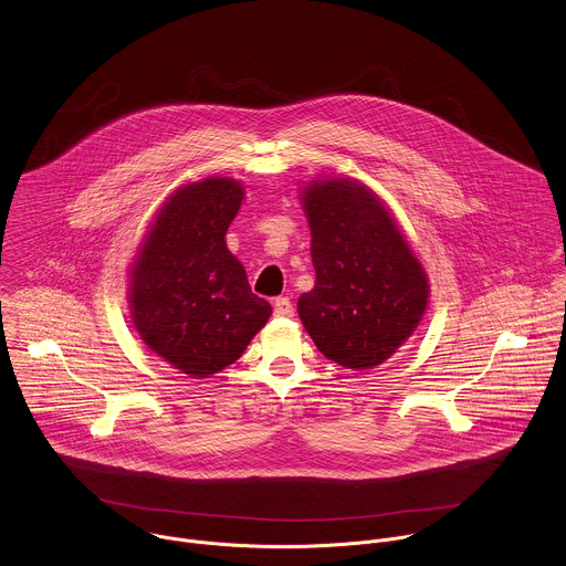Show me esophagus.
I'll return each instance as SVG.
<instances>
[{"mask_svg": "<svg viewBox=\"0 0 566 566\" xmlns=\"http://www.w3.org/2000/svg\"><path fill=\"white\" fill-rule=\"evenodd\" d=\"M274 316L276 318H292L294 316V305L287 296H281L274 301Z\"/></svg>", "mask_w": 566, "mask_h": 566, "instance_id": "obj_1", "label": "esophagus"}]
</instances>
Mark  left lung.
<instances>
[{
  "label": "left lung",
  "mask_w": 566,
  "mask_h": 566,
  "mask_svg": "<svg viewBox=\"0 0 566 566\" xmlns=\"http://www.w3.org/2000/svg\"><path fill=\"white\" fill-rule=\"evenodd\" d=\"M316 285L298 316L326 359L368 370L390 359L429 303L422 263L386 205L350 178L314 180L303 191Z\"/></svg>",
  "instance_id": "1"
}]
</instances>
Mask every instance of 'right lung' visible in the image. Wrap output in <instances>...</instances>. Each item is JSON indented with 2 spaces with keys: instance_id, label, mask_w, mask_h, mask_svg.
Masks as SVG:
<instances>
[{
  "instance_id": "right-lung-1",
  "label": "right lung",
  "mask_w": 566,
  "mask_h": 566,
  "mask_svg": "<svg viewBox=\"0 0 566 566\" xmlns=\"http://www.w3.org/2000/svg\"><path fill=\"white\" fill-rule=\"evenodd\" d=\"M242 198L233 178L182 185L163 202L130 268V314L144 344L196 379L238 361L272 314L224 240Z\"/></svg>"
}]
</instances>
